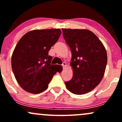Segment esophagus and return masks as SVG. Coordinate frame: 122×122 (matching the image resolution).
I'll return each instance as SVG.
<instances>
[{
    "instance_id": "1",
    "label": "esophagus",
    "mask_w": 122,
    "mask_h": 122,
    "mask_svg": "<svg viewBox=\"0 0 122 122\" xmlns=\"http://www.w3.org/2000/svg\"><path fill=\"white\" fill-rule=\"evenodd\" d=\"M62 66L63 67V68H65L66 66V64L65 62H63L62 64Z\"/></svg>"
}]
</instances>
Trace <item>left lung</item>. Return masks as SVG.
I'll return each mask as SVG.
<instances>
[{"instance_id":"left-lung-1","label":"left lung","mask_w":122,"mask_h":122,"mask_svg":"<svg viewBox=\"0 0 122 122\" xmlns=\"http://www.w3.org/2000/svg\"><path fill=\"white\" fill-rule=\"evenodd\" d=\"M72 52L71 66L73 75L65 82L67 89L76 95L85 94L99 84L107 62L106 48L97 36L86 29H62Z\"/></svg>"}]
</instances>
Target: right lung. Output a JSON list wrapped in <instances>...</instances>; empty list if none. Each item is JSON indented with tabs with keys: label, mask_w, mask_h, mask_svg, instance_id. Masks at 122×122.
<instances>
[{
	"label": "right lung",
	"mask_w": 122,
	"mask_h": 122,
	"mask_svg": "<svg viewBox=\"0 0 122 122\" xmlns=\"http://www.w3.org/2000/svg\"><path fill=\"white\" fill-rule=\"evenodd\" d=\"M58 29L29 31L19 41L11 57L15 77L21 88L30 93H40L48 87L53 76L62 67L51 65L49 51L59 38Z\"/></svg>",
	"instance_id": "obj_1"
}]
</instances>
